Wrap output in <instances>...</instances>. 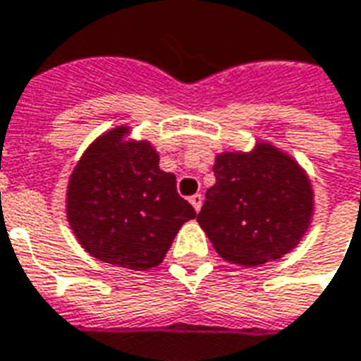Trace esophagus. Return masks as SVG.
Returning <instances> with one entry per match:
<instances>
[{"mask_svg": "<svg viewBox=\"0 0 361 361\" xmlns=\"http://www.w3.org/2000/svg\"><path fill=\"white\" fill-rule=\"evenodd\" d=\"M189 203H191L193 209L199 213V211H201V205H203V197H201L199 193H195V195H191V197H189Z\"/></svg>", "mask_w": 361, "mask_h": 361, "instance_id": "1", "label": "esophagus"}]
</instances>
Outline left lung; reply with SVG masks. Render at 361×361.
<instances>
[{
  "label": "left lung",
  "instance_id": "left-lung-1",
  "mask_svg": "<svg viewBox=\"0 0 361 361\" xmlns=\"http://www.w3.org/2000/svg\"><path fill=\"white\" fill-rule=\"evenodd\" d=\"M213 172L197 223L221 258L259 266L297 248L311 228L314 191L293 156L258 140L246 152H219Z\"/></svg>",
  "mask_w": 361,
  "mask_h": 361
}]
</instances>
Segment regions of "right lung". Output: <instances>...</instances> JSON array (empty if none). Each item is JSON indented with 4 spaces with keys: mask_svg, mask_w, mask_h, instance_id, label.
<instances>
[{
    "mask_svg": "<svg viewBox=\"0 0 361 361\" xmlns=\"http://www.w3.org/2000/svg\"><path fill=\"white\" fill-rule=\"evenodd\" d=\"M150 140L119 125L93 140L66 188V219L90 256L145 271L162 264L173 236L197 213L178 195L176 176L160 170Z\"/></svg>",
    "mask_w": 361,
    "mask_h": 361,
    "instance_id": "1",
    "label": "right lung"
}]
</instances>
